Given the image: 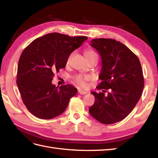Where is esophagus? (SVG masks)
Instances as JSON below:
<instances>
[{
  "mask_svg": "<svg viewBox=\"0 0 158 158\" xmlns=\"http://www.w3.org/2000/svg\"><path fill=\"white\" fill-rule=\"evenodd\" d=\"M78 92L79 94H86L88 93L86 91H84V90H81V89H79Z\"/></svg>",
  "mask_w": 158,
  "mask_h": 158,
  "instance_id": "esophagus-1",
  "label": "esophagus"
}]
</instances>
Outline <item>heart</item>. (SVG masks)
I'll use <instances>...</instances> for the list:
<instances>
[{"label":"heart","instance_id":"1","mask_svg":"<svg viewBox=\"0 0 158 158\" xmlns=\"http://www.w3.org/2000/svg\"><path fill=\"white\" fill-rule=\"evenodd\" d=\"M85 56L88 60L92 59L94 57H97V54L92 49H87L85 51ZM74 81L81 88H85L87 84L86 82L91 79V76L85 75H78L74 77Z\"/></svg>","mask_w":158,"mask_h":158}]
</instances>
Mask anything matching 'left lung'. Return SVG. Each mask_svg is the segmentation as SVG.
<instances>
[{
    "instance_id": "left-lung-1",
    "label": "left lung",
    "mask_w": 158,
    "mask_h": 158,
    "mask_svg": "<svg viewBox=\"0 0 158 158\" xmlns=\"http://www.w3.org/2000/svg\"><path fill=\"white\" fill-rule=\"evenodd\" d=\"M101 57L102 82L92 92L94 104L89 108L91 115L104 124L125 119L139 102L144 88V77L139 59L119 41L112 39H95L90 43ZM110 92L104 96V92Z\"/></svg>"
}]
</instances>
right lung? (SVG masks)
<instances>
[{
	"mask_svg": "<svg viewBox=\"0 0 158 158\" xmlns=\"http://www.w3.org/2000/svg\"><path fill=\"white\" fill-rule=\"evenodd\" d=\"M87 39L84 36L71 37L52 32L34 40L23 50L18 62L17 85L33 115L50 119L66 110L77 89L69 84L56 87L52 83L53 77Z\"/></svg>",
	"mask_w": 158,
	"mask_h": 158,
	"instance_id": "right-lung-1",
	"label": "right lung"
}]
</instances>
